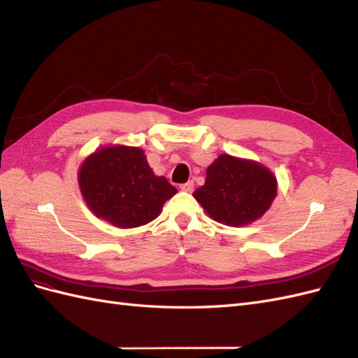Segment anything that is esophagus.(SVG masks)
<instances>
[{
	"mask_svg": "<svg viewBox=\"0 0 358 358\" xmlns=\"http://www.w3.org/2000/svg\"><path fill=\"white\" fill-rule=\"evenodd\" d=\"M180 189H182V191H187V192H192V189H194V182H192V180H188L187 183H182Z\"/></svg>",
	"mask_w": 358,
	"mask_h": 358,
	"instance_id": "1",
	"label": "esophagus"
}]
</instances>
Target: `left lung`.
<instances>
[{"instance_id": "1", "label": "left lung", "mask_w": 358, "mask_h": 358, "mask_svg": "<svg viewBox=\"0 0 358 358\" xmlns=\"http://www.w3.org/2000/svg\"><path fill=\"white\" fill-rule=\"evenodd\" d=\"M276 194V176L266 166L222 154L206 170L204 185L192 196L213 221L242 227L262 218Z\"/></svg>"}]
</instances>
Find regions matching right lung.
Instances as JSON below:
<instances>
[{"label":"right lung","mask_w":358,"mask_h":358,"mask_svg":"<svg viewBox=\"0 0 358 358\" xmlns=\"http://www.w3.org/2000/svg\"><path fill=\"white\" fill-rule=\"evenodd\" d=\"M82 197L96 218L117 229L154 221L178 189L149 167L143 149L112 145L96 149L78 173Z\"/></svg>","instance_id":"1"}]
</instances>
